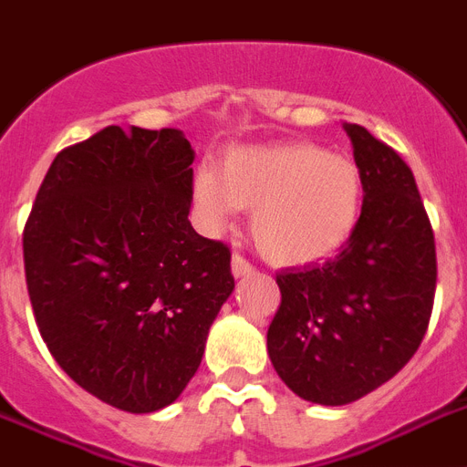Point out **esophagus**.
<instances>
[{
	"label": "esophagus",
	"instance_id": "obj_1",
	"mask_svg": "<svg viewBox=\"0 0 467 467\" xmlns=\"http://www.w3.org/2000/svg\"><path fill=\"white\" fill-rule=\"evenodd\" d=\"M253 272H255V267H253L248 260H243L241 255L231 257V275L236 276V279H241V276H250Z\"/></svg>",
	"mask_w": 467,
	"mask_h": 467
}]
</instances>
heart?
<instances>
[{
    "label": "heart",
    "mask_w": 467,
    "mask_h": 467,
    "mask_svg": "<svg viewBox=\"0 0 467 467\" xmlns=\"http://www.w3.org/2000/svg\"><path fill=\"white\" fill-rule=\"evenodd\" d=\"M363 173L346 155L315 142H269L229 150L219 171L200 169L192 195L212 229L241 207L262 255L281 267H306L334 257L363 214Z\"/></svg>",
    "instance_id": "1"
}]
</instances>
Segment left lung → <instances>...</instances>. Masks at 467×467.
Returning a JSON list of instances; mask_svg holds the SVG:
<instances>
[{"instance_id":"left-lung-1","label":"left lung","mask_w":467,"mask_h":467,"mask_svg":"<svg viewBox=\"0 0 467 467\" xmlns=\"http://www.w3.org/2000/svg\"><path fill=\"white\" fill-rule=\"evenodd\" d=\"M363 173V214L325 265L276 275L267 331L276 375L300 399L346 406L413 358L432 315L437 253L413 171L358 123H344Z\"/></svg>"}]
</instances>
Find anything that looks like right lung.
I'll list each match as a JSON object with an SVG mask.
<instances>
[{
	"mask_svg": "<svg viewBox=\"0 0 467 467\" xmlns=\"http://www.w3.org/2000/svg\"><path fill=\"white\" fill-rule=\"evenodd\" d=\"M192 160L179 129L107 126L54 157L23 231L49 353L126 413L179 399L234 291L229 248L188 222Z\"/></svg>",
	"mask_w": 467,
	"mask_h": 467,
	"instance_id": "obj_1",
	"label": "right lung"
}]
</instances>
